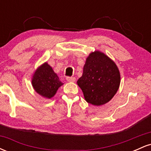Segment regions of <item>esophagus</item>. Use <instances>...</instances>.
<instances>
[{
	"label": "esophagus",
	"instance_id": "34e87169",
	"mask_svg": "<svg viewBox=\"0 0 151 151\" xmlns=\"http://www.w3.org/2000/svg\"><path fill=\"white\" fill-rule=\"evenodd\" d=\"M66 79H67V81H70V82H74V81H76V78L73 77H67Z\"/></svg>",
	"mask_w": 151,
	"mask_h": 151
}]
</instances>
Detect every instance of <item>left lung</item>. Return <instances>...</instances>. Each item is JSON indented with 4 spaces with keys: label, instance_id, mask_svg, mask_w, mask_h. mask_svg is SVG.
Wrapping results in <instances>:
<instances>
[{
    "label": "left lung",
    "instance_id": "left-lung-1",
    "mask_svg": "<svg viewBox=\"0 0 151 151\" xmlns=\"http://www.w3.org/2000/svg\"><path fill=\"white\" fill-rule=\"evenodd\" d=\"M77 84L88 103L100 106L110 101L117 92L120 73L110 58L96 51L86 59L83 74L78 79Z\"/></svg>",
    "mask_w": 151,
    "mask_h": 151
}]
</instances>
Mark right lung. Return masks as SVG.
<instances>
[{"mask_svg": "<svg viewBox=\"0 0 151 151\" xmlns=\"http://www.w3.org/2000/svg\"><path fill=\"white\" fill-rule=\"evenodd\" d=\"M32 84L39 94L50 99L56 93L58 88L63 83L54 72L52 67L47 63H45L35 72Z\"/></svg>", "mask_w": 151, "mask_h": 151, "instance_id": "right-lung-1", "label": "right lung"}]
</instances>
